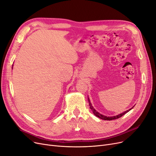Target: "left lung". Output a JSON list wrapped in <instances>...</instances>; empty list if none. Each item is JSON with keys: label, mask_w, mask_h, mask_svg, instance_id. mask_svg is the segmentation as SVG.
Listing matches in <instances>:
<instances>
[{"label": "left lung", "mask_w": 156, "mask_h": 156, "mask_svg": "<svg viewBox=\"0 0 156 156\" xmlns=\"http://www.w3.org/2000/svg\"><path fill=\"white\" fill-rule=\"evenodd\" d=\"M88 101H89V106H90V108L92 110V111L93 112V113L95 115H96V116L98 117H99V118H100V119H103V120H112L117 119H119V118H120V117H122V116L124 115H125V114H126V113H127L129 111H130V110L132 109V108L134 107V106H133V108H131V109H129V110H128L122 113H120V114L118 115L113 116V117H106V116L103 115H101V114L99 113L98 112H96V110H95L94 108H93V106H92L91 103H90V100H89V98H88Z\"/></svg>", "instance_id": "obj_1"}]
</instances>
